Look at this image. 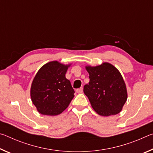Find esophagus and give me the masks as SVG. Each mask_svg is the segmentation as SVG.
<instances>
[{
    "label": "esophagus",
    "instance_id": "1",
    "mask_svg": "<svg viewBox=\"0 0 153 153\" xmlns=\"http://www.w3.org/2000/svg\"><path fill=\"white\" fill-rule=\"evenodd\" d=\"M76 92L77 93H82V92H83V88H77L76 90Z\"/></svg>",
    "mask_w": 153,
    "mask_h": 153
}]
</instances>
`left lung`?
I'll use <instances>...</instances> for the list:
<instances>
[{
    "label": "left lung",
    "instance_id": "1",
    "mask_svg": "<svg viewBox=\"0 0 153 153\" xmlns=\"http://www.w3.org/2000/svg\"><path fill=\"white\" fill-rule=\"evenodd\" d=\"M90 82L84 86V92L98 115H116L122 109L128 94L120 72L110 63L86 67Z\"/></svg>",
    "mask_w": 153,
    "mask_h": 153
}]
</instances>
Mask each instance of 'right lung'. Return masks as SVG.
Segmentation results:
<instances>
[{"label":"right lung","mask_w":153,"mask_h":153,"mask_svg":"<svg viewBox=\"0 0 153 153\" xmlns=\"http://www.w3.org/2000/svg\"><path fill=\"white\" fill-rule=\"evenodd\" d=\"M69 65L52 61L36 74L31 86L32 102L40 113L56 115L66 109L74 97L71 82L65 77Z\"/></svg>","instance_id":"obj_1"}]
</instances>
